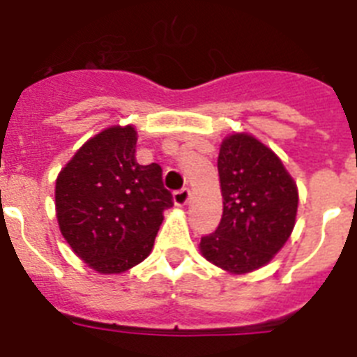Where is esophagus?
Segmentation results:
<instances>
[{
    "label": "esophagus",
    "mask_w": 357,
    "mask_h": 357,
    "mask_svg": "<svg viewBox=\"0 0 357 357\" xmlns=\"http://www.w3.org/2000/svg\"><path fill=\"white\" fill-rule=\"evenodd\" d=\"M189 197H191V191H189L188 188H182V189H178V191H175V193H173V202H175V206L182 207V206H185V204H188Z\"/></svg>",
    "instance_id": "esophagus-1"
}]
</instances>
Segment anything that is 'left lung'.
Returning a JSON list of instances; mask_svg holds the SVG:
<instances>
[{
  "instance_id": "obj_1",
  "label": "left lung",
  "mask_w": 357,
  "mask_h": 357,
  "mask_svg": "<svg viewBox=\"0 0 357 357\" xmlns=\"http://www.w3.org/2000/svg\"><path fill=\"white\" fill-rule=\"evenodd\" d=\"M222 222L200 241L202 255L229 273L264 266L295 227L298 191L279 157L254 135L225 137L218 155Z\"/></svg>"
}]
</instances>
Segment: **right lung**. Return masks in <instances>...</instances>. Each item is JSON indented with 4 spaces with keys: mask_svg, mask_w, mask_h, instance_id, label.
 Returning <instances> with one entry per match:
<instances>
[{
    "mask_svg": "<svg viewBox=\"0 0 357 357\" xmlns=\"http://www.w3.org/2000/svg\"><path fill=\"white\" fill-rule=\"evenodd\" d=\"M137 132L110 127L91 137L56 176L59 227L73 252L100 273H121L150 255L173 197L162 168L135 160Z\"/></svg>",
    "mask_w": 357,
    "mask_h": 357,
    "instance_id": "1",
    "label": "right lung"
}]
</instances>
